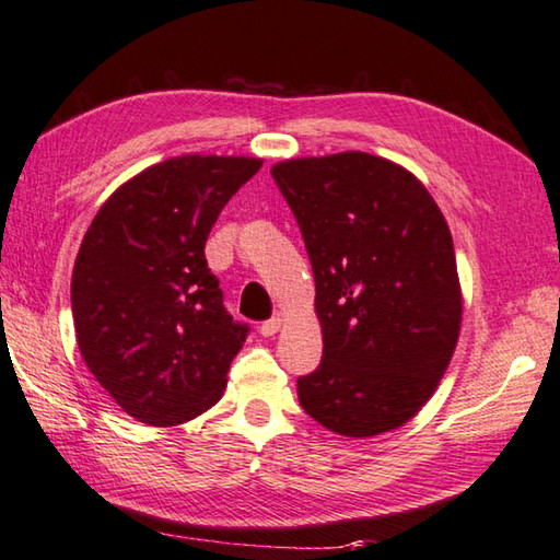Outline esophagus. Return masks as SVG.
Instances as JSON below:
<instances>
[{
	"label": "esophagus",
	"mask_w": 560,
	"mask_h": 560,
	"mask_svg": "<svg viewBox=\"0 0 560 560\" xmlns=\"http://www.w3.org/2000/svg\"><path fill=\"white\" fill-rule=\"evenodd\" d=\"M280 326H282L280 316H272V319L260 324V334H262V336H276V334L280 331Z\"/></svg>",
	"instance_id": "1"
}]
</instances>
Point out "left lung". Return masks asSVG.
I'll return each mask as SVG.
<instances>
[{
	"instance_id": "left-lung-1",
	"label": "left lung",
	"mask_w": 560,
	"mask_h": 560,
	"mask_svg": "<svg viewBox=\"0 0 560 560\" xmlns=\"http://www.w3.org/2000/svg\"><path fill=\"white\" fill-rule=\"evenodd\" d=\"M314 270L324 353L302 409L341 436L402 427L456 351L460 284L444 214L415 175L348 151L272 165Z\"/></svg>"
}]
</instances>
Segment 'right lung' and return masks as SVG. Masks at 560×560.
Listing matches in <instances>:
<instances>
[{
  "mask_svg": "<svg viewBox=\"0 0 560 560\" xmlns=\"http://www.w3.org/2000/svg\"><path fill=\"white\" fill-rule=\"evenodd\" d=\"M260 165L195 153L145 167L102 205L82 238L70 284L80 353L143 424H183L224 393L248 324L226 312L205 244Z\"/></svg>",
  "mask_w": 560,
  "mask_h": 560,
  "instance_id": "1",
  "label": "right lung"
}]
</instances>
